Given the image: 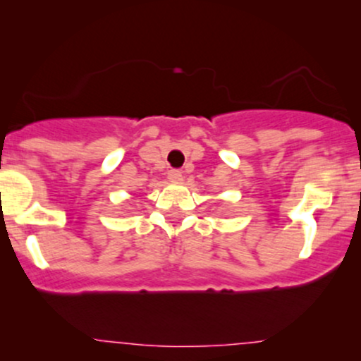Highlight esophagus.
Listing matches in <instances>:
<instances>
[{"label":"esophagus","instance_id":"obj_1","mask_svg":"<svg viewBox=\"0 0 361 361\" xmlns=\"http://www.w3.org/2000/svg\"><path fill=\"white\" fill-rule=\"evenodd\" d=\"M168 180L173 181V183H180V181H183V173L180 169H169Z\"/></svg>","mask_w":361,"mask_h":361}]
</instances>
